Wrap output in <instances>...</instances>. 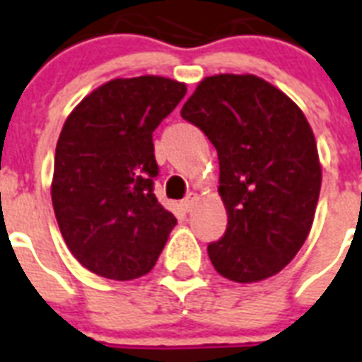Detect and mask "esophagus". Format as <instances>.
Masks as SVG:
<instances>
[{"label": "esophagus", "mask_w": 362, "mask_h": 362, "mask_svg": "<svg viewBox=\"0 0 362 362\" xmlns=\"http://www.w3.org/2000/svg\"><path fill=\"white\" fill-rule=\"evenodd\" d=\"M197 201H199V195H197V193H189V195L182 201V206H184V210L186 211H191L193 208H195Z\"/></svg>", "instance_id": "1"}]
</instances>
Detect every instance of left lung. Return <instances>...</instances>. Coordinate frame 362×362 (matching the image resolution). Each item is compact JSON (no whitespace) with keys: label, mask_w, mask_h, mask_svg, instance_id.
<instances>
[{"label":"left lung","mask_w":362,"mask_h":362,"mask_svg":"<svg viewBox=\"0 0 362 362\" xmlns=\"http://www.w3.org/2000/svg\"><path fill=\"white\" fill-rule=\"evenodd\" d=\"M216 146L227 230L208 243L223 277L257 283L279 273L307 240L322 169L305 115L257 76L202 79L182 107Z\"/></svg>","instance_id":"1"}]
</instances>
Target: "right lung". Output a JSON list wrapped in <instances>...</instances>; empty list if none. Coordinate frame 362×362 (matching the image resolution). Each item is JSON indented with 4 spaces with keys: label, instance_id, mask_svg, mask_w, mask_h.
<instances>
[{
    "label": "right lung",
    "instance_id": "obj_1",
    "mask_svg": "<svg viewBox=\"0 0 362 362\" xmlns=\"http://www.w3.org/2000/svg\"><path fill=\"white\" fill-rule=\"evenodd\" d=\"M184 95L186 85L175 79H111L64 122L52 202L72 255L100 277L146 275L176 225L154 195L160 167L152 132Z\"/></svg>",
    "mask_w": 362,
    "mask_h": 362
}]
</instances>
